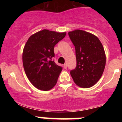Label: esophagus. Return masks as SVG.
<instances>
[{
	"instance_id": "34e87169",
	"label": "esophagus",
	"mask_w": 122,
	"mask_h": 122,
	"mask_svg": "<svg viewBox=\"0 0 122 122\" xmlns=\"http://www.w3.org/2000/svg\"><path fill=\"white\" fill-rule=\"evenodd\" d=\"M63 67H64L65 69H66V68H67V65H66V63H65V64L63 65Z\"/></svg>"
}]
</instances>
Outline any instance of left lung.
Masks as SVG:
<instances>
[{
	"mask_svg": "<svg viewBox=\"0 0 122 122\" xmlns=\"http://www.w3.org/2000/svg\"><path fill=\"white\" fill-rule=\"evenodd\" d=\"M76 50V67L70 71L77 86L89 88L101 78L106 65L104 48L97 36L82 30L68 32Z\"/></svg>",
	"mask_w": 122,
	"mask_h": 122,
	"instance_id": "left-lung-1",
	"label": "left lung"
}]
</instances>
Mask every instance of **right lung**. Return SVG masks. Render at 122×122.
Instances as JSON below:
<instances>
[{
  "instance_id": "1",
  "label": "right lung",
  "mask_w": 122,
  "mask_h": 122,
  "mask_svg": "<svg viewBox=\"0 0 122 122\" xmlns=\"http://www.w3.org/2000/svg\"><path fill=\"white\" fill-rule=\"evenodd\" d=\"M66 35V32H57L44 29L31 35L22 52V63L27 77L34 87L47 91L57 82L62 68L56 64L54 48Z\"/></svg>"
}]
</instances>
